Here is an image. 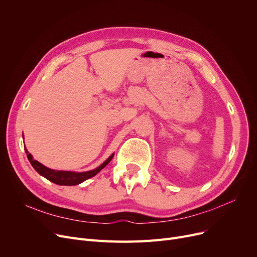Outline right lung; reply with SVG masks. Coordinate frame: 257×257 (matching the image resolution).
Masks as SVG:
<instances>
[{"label":"right lung","mask_w":257,"mask_h":257,"mask_svg":"<svg viewBox=\"0 0 257 257\" xmlns=\"http://www.w3.org/2000/svg\"><path fill=\"white\" fill-rule=\"evenodd\" d=\"M25 151H26L27 157H28V159L30 161V164L36 170V172L39 175L44 176L45 178H47L48 180L52 181L53 183H56L58 185H77L81 182L85 181L86 179L93 177L94 175L98 174L102 169H104L108 164H109L110 160L113 157V154H112L109 158L105 161V163H103L100 167H98L97 169H94L92 171H88V172H84V173H74V172H66V171L51 170L40 163H38L37 160L33 159L32 155L28 151H27L26 148H25Z\"/></svg>","instance_id":"add662e5"}]
</instances>
